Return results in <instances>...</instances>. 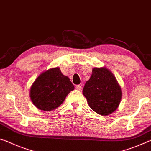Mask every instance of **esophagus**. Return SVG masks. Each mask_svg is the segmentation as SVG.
I'll list each match as a JSON object with an SVG mask.
<instances>
[{
    "label": "esophagus",
    "mask_w": 151,
    "mask_h": 151,
    "mask_svg": "<svg viewBox=\"0 0 151 151\" xmlns=\"http://www.w3.org/2000/svg\"><path fill=\"white\" fill-rule=\"evenodd\" d=\"M75 88H76V90H78V91H81V88H82V86H81V85H76V86H75Z\"/></svg>",
    "instance_id": "esophagus-1"
}]
</instances>
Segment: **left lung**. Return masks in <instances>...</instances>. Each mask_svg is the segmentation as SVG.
Returning <instances> with one entry per match:
<instances>
[{"label":"left lung","mask_w":151,"mask_h":151,"mask_svg":"<svg viewBox=\"0 0 151 151\" xmlns=\"http://www.w3.org/2000/svg\"><path fill=\"white\" fill-rule=\"evenodd\" d=\"M83 93L88 105L101 115H108L118 108L121 89L114 75L105 68H94Z\"/></svg>","instance_id":"8db88e82"}]
</instances>
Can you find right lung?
<instances>
[{
    "instance_id": "add662e5",
    "label": "right lung",
    "mask_w": 151,
    "mask_h": 151,
    "mask_svg": "<svg viewBox=\"0 0 151 151\" xmlns=\"http://www.w3.org/2000/svg\"><path fill=\"white\" fill-rule=\"evenodd\" d=\"M75 89L68 77L61 73L59 68H50L36 79L30 88V95L33 104L42 111L57 109L66 96Z\"/></svg>"
}]
</instances>
